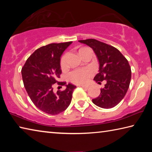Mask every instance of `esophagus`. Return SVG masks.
<instances>
[{
  "instance_id": "esophagus-1",
  "label": "esophagus",
  "mask_w": 152,
  "mask_h": 152,
  "mask_svg": "<svg viewBox=\"0 0 152 152\" xmlns=\"http://www.w3.org/2000/svg\"><path fill=\"white\" fill-rule=\"evenodd\" d=\"M79 86H81L82 88L86 89V90H88L89 88V86H85V85H79Z\"/></svg>"
}]
</instances>
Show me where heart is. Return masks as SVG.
<instances>
[{
  "label": "heart",
  "mask_w": 152,
  "mask_h": 152,
  "mask_svg": "<svg viewBox=\"0 0 152 152\" xmlns=\"http://www.w3.org/2000/svg\"><path fill=\"white\" fill-rule=\"evenodd\" d=\"M78 54L80 57L84 59V57L88 53H91V51L88 48H81L78 49ZM68 53H66L61 56L60 59V67L61 69H65L67 67V62H68ZM94 71L91 68H84L75 70L71 72L69 74V80L73 82L74 84L82 85L85 84L88 82L91 77L93 75Z\"/></svg>",
  "instance_id": "heart-1"
}]
</instances>
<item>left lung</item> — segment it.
Segmentation results:
<instances>
[{"label":"left lung","instance_id":"1","mask_svg":"<svg viewBox=\"0 0 152 152\" xmlns=\"http://www.w3.org/2000/svg\"><path fill=\"white\" fill-rule=\"evenodd\" d=\"M78 42L91 47L99 60V70L94 80L99 84L106 80L101 94L92 99V102L103 109L115 107L122 101L129 86L132 71L127 60L117 48L96 39Z\"/></svg>","mask_w":152,"mask_h":152}]
</instances>
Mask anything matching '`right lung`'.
I'll use <instances>...</instances> for the list:
<instances>
[{"instance_id": "add662e5", "label": "right lung", "mask_w": 152, "mask_h": 152, "mask_svg": "<svg viewBox=\"0 0 152 152\" xmlns=\"http://www.w3.org/2000/svg\"><path fill=\"white\" fill-rule=\"evenodd\" d=\"M72 42L50 43L36 50L24 64L21 70L23 81L25 90L36 107L50 115H58L70 105L76 86L65 85L63 91H53L56 83L66 84L65 82H58L61 74L60 58L66 49Z\"/></svg>"}]
</instances>
